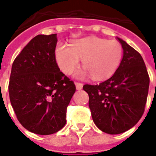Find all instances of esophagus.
<instances>
[{"instance_id": "34e87169", "label": "esophagus", "mask_w": 156, "mask_h": 156, "mask_svg": "<svg viewBox=\"0 0 156 156\" xmlns=\"http://www.w3.org/2000/svg\"><path fill=\"white\" fill-rule=\"evenodd\" d=\"M75 86H76V89H77V90H81V89L83 88V83H75Z\"/></svg>"}]
</instances>
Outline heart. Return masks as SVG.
<instances>
[{
    "label": "heart",
    "instance_id": "obj_1",
    "mask_svg": "<svg viewBox=\"0 0 156 156\" xmlns=\"http://www.w3.org/2000/svg\"><path fill=\"white\" fill-rule=\"evenodd\" d=\"M55 59L59 69L70 74L83 59L84 68L78 69L74 77L85 79L91 76L94 80H105L112 77L123 59V47L119 41L97 37H88L74 41L71 47L58 44Z\"/></svg>",
    "mask_w": 156,
    "mask_h": 156
}]
</instances>
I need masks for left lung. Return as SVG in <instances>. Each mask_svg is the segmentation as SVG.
<instances>
[{
  "label": "left lung",
  "instance_id": "obj_1",
  "mask_svg": "<svg viewBox=\"0 0 156 156\" xmlns=\"http://www.w3.org/2000/svg\"><path fill=\"white\" fill-rule=\"evenodd\" d=\"M123 55L114 75L99 85L83 86L97 127L108 134H120L137 123L144 113L150 78L142 57L119 37Z\"/></svg>",
  "mask_w": 156,
  "mask_h": 156
}]
</instances>
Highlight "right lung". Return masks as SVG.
Wrapping results in <instances>:
<instances>
[{
    "label": "right lung",
    "instance_id": "obj_1",
    "mask_svg": "<svg viewBox=\"0 0 156 156\" xmlns=\"http://www.w3.org/2000/svg\"><path fill=\"white\" fill-rule=\"evenodd\" d=\"M57 34L37 35L15 58L9 78L10 103L20 123L31 133L50 135L66 123L74 83L55 59Z\"/></svg>",
    "mask_w": 156,
    "mask_h": 156
}]
</instances>
